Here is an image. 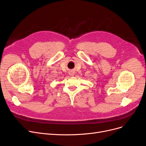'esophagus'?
Returning <instances> with one entry per match:
<instances>
[{"instance_id": "1", "label": "esophagus", "mask_w": 146, "mask_h": 146, "mask_svg": "<svg viewBox=\"0 0 146 146\" xmlns=\"http://www.w3.org/2000/svg\"><path fill=\"white\" fill-rule=\"evenodd\" d=\"M69 74H70V75H71V76H73V75H74V71H70Z\"/></svg>"}]
</instances>
